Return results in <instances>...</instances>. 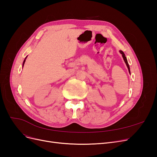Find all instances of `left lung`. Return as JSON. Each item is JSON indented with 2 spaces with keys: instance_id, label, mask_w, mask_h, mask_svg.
<instances>
[{
  "instance_id": "left-lung-1",
  "label": "left lung",
  "mask_w": 157,
  "mask_h": 157,
  "mask_svg": "<svg viewBox=\"0 0 157 157\" xmlns=\"http://www.w3.org/2000/svg\"><path fill=\"white\" fill-rule=\"evenodd\" d=\"M120 52V53L122 54V58H123V59H124V62H125V63H126V66H127V67H128V71H129L130 72V66H129V65H128V61H127V59H126V57L125 56V54H124V52H123L122 50H120L119 51Z\"/></svg>"
}]
</instances>
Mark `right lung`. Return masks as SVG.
Wrapping results in <instances>:
<instances>
[{
    "instance_id": "obj_1",
    "label": "right lung",
    "mask_w": 157,
    "mask_h": 157,
    "mask_svg": "<svg viewBox=\"0 0 157 157\" xmlns=\"http://www.w3.org/2000/svg\"><path fill=\"white\" fill-rule=\"evenodd\" d=\"M27 57L25 58V59H24V61H23V65H24V63H25V59H26V58H27Z\"/></svg>"
}]
</instances>
